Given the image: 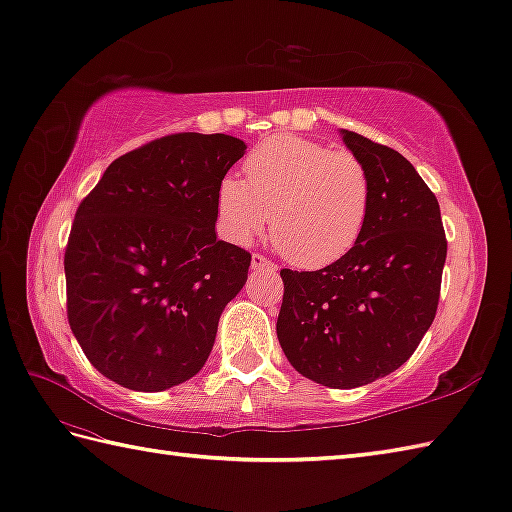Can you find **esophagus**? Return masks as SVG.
<instances>
[{"instance_id": "esophagus-1", "label": "esophagus", "mask_w": 512, "mask_h": 512, "mask_svg": "<svg viewBox=\"0 0 512 512\" xmlns=\"http://www.w3.org/2000/svg\"><path fill=\"white\" fill-rule=\"evenodd\" d=\"M252 269H269V271H276V265L271 263L269 258H265V256H260V254H254L252 256Z\"/></svg>"}]
</instances>
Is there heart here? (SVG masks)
Wrapping results in <instances>:
<instances>
[{"label":"heart","instance_id":"b5f03b06","mask_svg":"<svg viewBox=\"0 0 512 512\" xmlns=\"http://www.w3.org/2000/svg\"><path fill=\"white\" fill-rule=\"evenodd\" d=\"M245 181L225 176L216 190L223 234L247 245L267 221L289 263L318 269L349 254L367 225L371 174L358 154L327 143L276 134L245 159Z\"/></svg>","mask_w":512,"mask_h":512}]
</instances>
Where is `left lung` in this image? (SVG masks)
Listing matches in <instances>:
<instances>
[{"instance_id": "left-lung-1", "label": "left lung", "mask_w": 512, "mask_h": 512, "mask_svg": "<svg viewBox=\"0 0 512 512\" xmlns=\"http://www.w3.org/2000/svg\"><path fill=\"white\" fill-rule=\"evenodd\" d=\"M342 139L371 174L367 225L336 263L280 269L285 294L276 333L305 378L356 389L400 369L429 331L446 234L435 194L400 152L351 130Z\"/></svg>"}]
</instances>
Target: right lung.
I'll return each instance as SVG.
<instances>
[{
    "mask_svg": "<svg viewBox=\"0 0 512 512\" xmlns=\"http://www.w3.org/2000/svg\"><path fill=\"white\" fill-rule=\"evenodd\" d=\"M247 145L179 132L114 159L77 207L64 269L70 329L92 367L132 391L203 369L252 254L218 241L216 190Z\"/></svg>",
    "mask_w": 512,
    "mask_h": 512,
    "instance_id": "right-lung-1",
    "label": "right lung"
}]
</instances>
